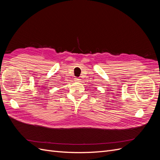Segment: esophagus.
<instances>
[{
	"label": "esophagus",
	"instance_id": "34e87169",
	"mask_svg": "<svg viewBox=\"0 0 160 160\" xmlns=\"http://www.w3.org/2000/svg\"><path fill=\"white\" fill-rule=\"evenodd\" d=\"M75 81L76 82H80V81H81V79H80L79 78H75Z\"/></svg>",
	"mask_w": 160,
	"mask_h": 160
}]
</instances>
